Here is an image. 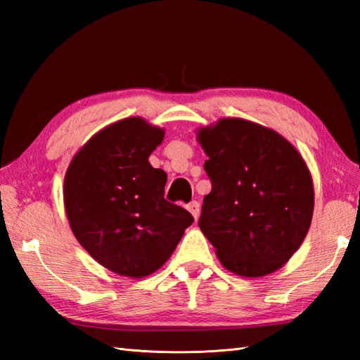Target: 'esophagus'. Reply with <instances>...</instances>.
Masks as SVG:
<instances>
[{"instance_id":"34e87169","label":"esophagus","mask_w":360,"mask_h":360,"mask_svg":"<svg viewBox=\"0 0 360 360\" xmlns=\"http://www.w3.org/2000/svg\"><path fill=\"white\" fill-rule=\"evenodd\" d=\"M187 209H188V212H190V213H192L195 219L200 218V212H201V205H200V202H198V201H192V202H190V204L187 205Z\"/></svg>"}]
</instances>
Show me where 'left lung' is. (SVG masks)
I'll return each instance as SVG.
<instances>
[{
	"label": "left lung",
	"mask_w": 360,
	"mask_h": 360,
	"mask_svg": "<svg viewBox=\"0 0 360 360\" xmlns=\"http://www.w3.org/2000/svg\"><path fill=\"white\" fill-rule=\"evenodd\" d=\"M212 192L198 226L227 271L264 277L289 262L307 236L314 187L294 145L254 122L227 117L198 129Z\"/></svg>",
	"instance_id": "left-lung-1"
}]
</instances>
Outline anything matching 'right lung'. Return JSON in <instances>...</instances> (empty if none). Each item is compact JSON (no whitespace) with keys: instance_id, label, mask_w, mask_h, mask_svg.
Segmentation results:
<instances>
[{"instance_id":"add662e5","label":"right lung","mask_w":360,"mask_h":360,"mask_svg":"<svg viewBox=\"0 0 360 360\" xmlns=\"http://www.w3.org/2000/svg\"><path fill=\"white\" fill-rule=\"evenodd\" d=\"M164 134L142 117L119 120L91 137L66 170L63 198L74 236L122 277L156 272L193 223L165 200L167 174L148 162Z\"/></svg>"}]
</instances>
